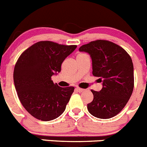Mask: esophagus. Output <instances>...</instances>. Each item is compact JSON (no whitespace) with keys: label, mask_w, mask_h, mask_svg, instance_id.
Segmentation results:
<instances>
[{"label":"esophagus","mask_w":147,"mask_h":147,"mask_svg":"<svg viewBox=\"0 0 147 147\" xmlns=\"http://www.w3.org/2000/svg\"><path fill=\"white\" fill-rule=\"evenodd\" d=\"M76 90L77 91H78V92H79V93H82V92H83V91H84L85 90V89H83V88H76Z\"/></svg>","instance_id":"esophagus-1"}]
</instances>
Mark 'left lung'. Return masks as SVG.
Wrapping results in <instances>:
<instances>
[{
  "label": "left lung",
  "instance_id": "8db88e82",
  "mask_svg": "<svg viewBox=\"0 0 147 147\" xmlns=\"http://www.w3.org/2000/svg\"><path fill=\"white\" fill-rule=\"evenodd\" d=\"M79 51L90 55L93 75L102 83L99 91L91 90L94 100L88 104L93 116L109 119L124 108L133 93L134 64L128 53L118 45L107 40L92 41Z\"/></svg>",
  "mask_w": 147,
  "mask_h": 147
}]
</instances>
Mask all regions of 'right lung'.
Returning <instances> with one entry per match:
<instances>
[{
  "label": "right lung",
  "mask_w": 147,
  "mask_h": 147,
  "mask_svg": "<svg viewBox=\"0 0 147 147\" xmlns=\"http://www.w3.org/2000/svg\"><path fill=\"white\" fill-rule=\"evenodd\" d=\"M76 48L40 41L24 51L16 61L15 88L22 105L35 118L50 121L65 110L74 87H59L51 77L61 72L64 60Z\"/></svg>",
  "instance_id": "obj_1"
}]
</instances>
